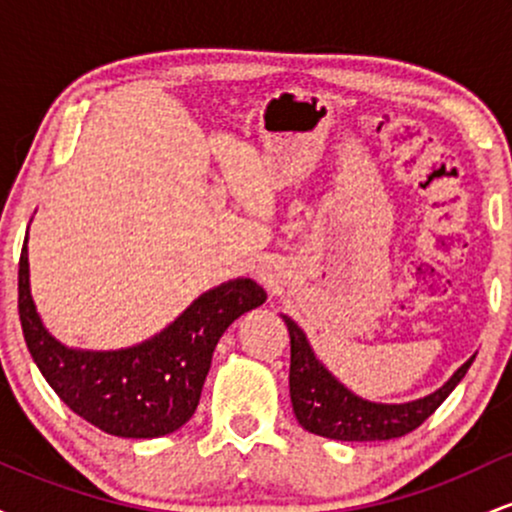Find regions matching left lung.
Returning <instances> with one entry per match:
<instances>
[{
	"mask_svg": "<svg viewBox=\"0 0 512 512\" xmlns=\"http://www.w3.org/2000/svg\"><path fill=\"white\" fill-rule=\"evenodd\" d=\"M291 339L289 387L298 424L315 436L334 440H392L419 428L464 378L474 356L440 390L409 404H373L351 395L317 363L305 334L291 317L281 315Z\"/></svg>",
	"mask_w": 512,
	"mask_h": 512,
	"instance_id": "8db88e82",
	"label": "left lung"
}]
</instances>
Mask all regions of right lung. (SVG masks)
I'll list each match as a JSON object with an SVG mask.
<instances>
[{
  "label": "right lung",
  "mask_w": 512,
  "mask_h": 512,
  "mask_svg": "<svg viewBox=\"0 0 512 512\" xmlns=\"http://www.w3.org/2000/svg\"><path fill=\"white\" fill-rule=\"evenodd\" d=\"M267 301L252 279L199 296L168 330L125 351H74L52 339L28 289V255L19 260V315L28 351L74 414L120 438H158L195 414L211 356L236 317Z\"/></svg>",
  "instance_id": "obj_1"
}]
</instances>
